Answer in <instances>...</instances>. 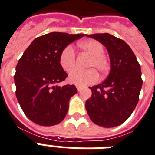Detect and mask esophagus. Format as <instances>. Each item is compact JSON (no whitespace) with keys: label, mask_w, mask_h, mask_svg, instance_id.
Instances as JSON below:
<instances>
[{"label":"esophagus","mask_w":155,"mask_h":155,"mask_svg":"<svg viewBox=\"0 0 155 155\" xmlns=\"http://www.w3.org/2000/svg\"><path fill=\"white\" fill-rule=\"evenodd\" d=\"M76 88H77L78 91H81L82 87H80V86H76Z\"/></svg>","instance_id":"esophagus-1"}]
</instances>
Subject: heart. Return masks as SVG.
Here are the masks:
<instances>
[{"label": "heart", "mask_w": 155, "mask_h": 155, "mask_svg": "<svg viewBox=\"0 0 155 155\" xmlns=\"http://www.w3.org/2000/svg\"><path fill=\"white\" fill-rule=\"evenodd\" d=\"M78 46L91 56L88 68H92L87 71L75 70L69 75V81L71 84L80 87L95 84L99 80V75L95 69L100 73L104 74L110 68L109 60L104 54V46L99 42L93 40L79 43ZM60 64L62 68L68 73L71 72L75 68V55L71 46H68L62 51L60 56Z\"/></svg>", "instance_id": "b5f03b06"}]
</instances>
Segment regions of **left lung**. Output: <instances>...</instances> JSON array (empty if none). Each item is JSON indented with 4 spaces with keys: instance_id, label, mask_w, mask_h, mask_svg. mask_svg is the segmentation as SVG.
Returning <instances> with one entry per match:
<instances>
[{
    "instance_id": "1",
    "label": "left lung",
    "mask_w": 155,
    "mask_h": 155,
    "mask_svg": "<svg viewBox=\"0 0 155 155\" xmlns=\"http://www.w3.org/2000/svg\"><path fill=\"white\" fill-rule=\"evenodd\" d=\"M106 47L110 71L99 85L91 87V96L85 104L91 120L104 127H114L130 116L139 102L143 85L141 68L130 46L109 33L86 35Z\"/></svg>"
}]
</instances>
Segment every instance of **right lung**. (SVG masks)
<instances>
[{
  "label": "right lung",
  "instance_id": "obj_1",
  "mask_svg": "<svg viewBox=\"0 0 155 155\" xmlns=\"http://www.w3.org/2000/svg\"><path fill=\"white\" fill-rule=\"evenodd\" d=\"M84 34L50 32L31 43L19 60L14 75L16 95L28 119L41 126H54L63 121L69 100L77 89L75 85H56L68 74L60 64L65 48Z\"/></svg>",
  "mask_w": 155,
  "mask_h": 155
}]
</instances>
